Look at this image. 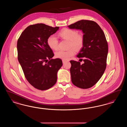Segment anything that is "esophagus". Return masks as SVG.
Returning <instances> with one entry per match:
<instances>
[{
    "label": "esophagus",
    "instance_id": "34e87169",
    "mask_svg": "<svg viewBox=\"0 0 127 127\" xmlns=\"http://www.w3.org/2000/svg\"><path fill=\"white\" fill-rule=\"evenodd\" d=\"M66 61H65V60H62V62H63V63H65Z\"/></svg>",
    "mask_w": 127,
    "mask_h": 127
}]
</instances>
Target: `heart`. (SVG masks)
<instances>
[{
    "mask_svg": "<svg viewBox=\"0 0 127 127\" xmlns=\"http://www.w3.org/2000/svg\"><path fill=\"white\" fill-rule=\"evenodd\" d=\"M59 36L61 38L69 41L68 48H73L76 50L81 48L84 44V38L81 33H78L75 30L68 28H65L61 30L59 33ZM47 43L49 48L54 50H57L59 48V41L56 37L54 36H49ZM75 54V51L73 48L67 51L60 50L55 54L56 57L63 60H68Z\"/></svg>",
    "mask_w": 127,
    "mask_h": 127,
    "instance_id": "heart-1",
    "label": "heart"
}]
</instances>
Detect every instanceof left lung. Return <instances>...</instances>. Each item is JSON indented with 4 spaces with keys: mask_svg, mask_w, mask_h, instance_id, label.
I'll list each match as a JSON object with an SVG mask.
<instances>
[{
    "mask_svg": "<svg viewBox=\"0 0 127 127\" xmlns=\"http://www.w3.org/2000/svg\"><path fill=\"white\" fill-rule=\"evenodd\" d=\"M68 27L82 30L84 38L83 47L77 55L84 64L70 61L71 81L79 88H90L100 79L106 68L108 45L106 36L99 26L94 21L81 20Z\"/></svg>",
    "mask_w": 127,
    "mask_h": 127,
    "instance_id": "1",
    "label": "left lung"
}]
</instances>
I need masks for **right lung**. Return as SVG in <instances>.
<instances>
[{
    "mask_svg": "<svg viewBox=\"0 0 127 127\" xmlns=\"http://www.w3.org/2000/svg\"><path fill=\"white\" fill-rule=\"evenodd\" d=\"M59 29V27L42 23L31 25L18 40V61L27 80L37 90L45 91L53 87L62 66L61 59H52L54 54L47 43L48 37Z\"/></svg>",
    "mask_w": 127,
    "mask_h": 127,
    "instance_id": "1",
    "label": "right lung"
}]
</instances>
